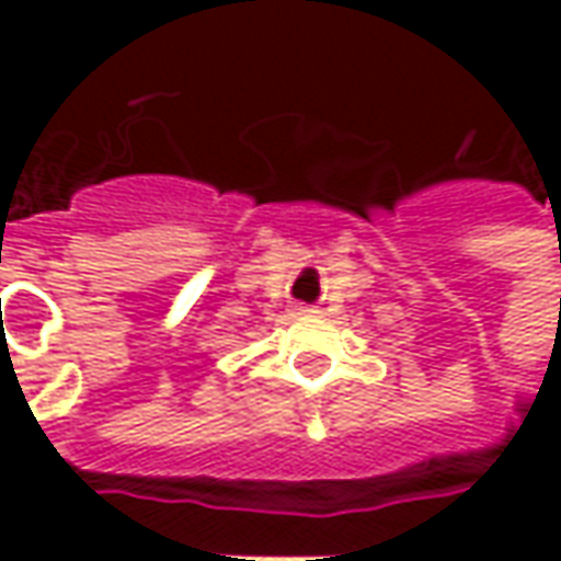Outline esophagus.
<instances>
[{"label":"esophagus","mask_w":561,"mask_h":561,"mask_svg":"<svg viewBox=\"0 0 561 561\" xmlns=\"http://www.w3.org/2000/svg\"><path fill=\"white\" fill-rule=\"evenodd\" d=\"M309 312H314L312 306H296V314H309Z\"/></svg>","instance_id":"obj_1"}]
</instances>
